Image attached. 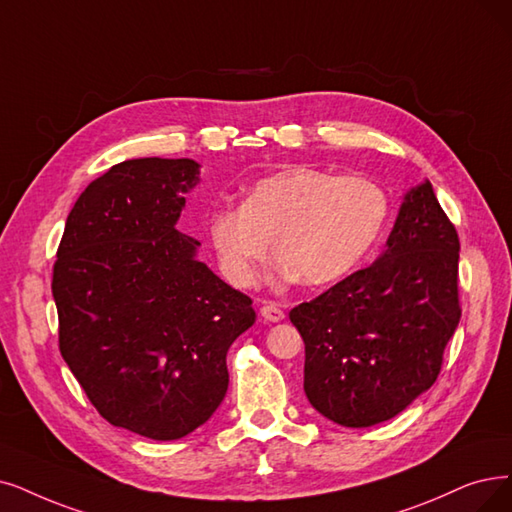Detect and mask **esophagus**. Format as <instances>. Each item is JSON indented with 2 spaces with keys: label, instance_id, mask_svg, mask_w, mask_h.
<instances>
[{
  "label": "esophagus",
  "instance_id": "obj_1",
  "mask_svg": "<svg viewBox=\"0 0 512 512\" xmlns=\"http://www.w3.org/2000/svg\"><path fill=\"white\" fill-rule=\"evenodd\" d=\"M260 315H262V319H264V321H269V323H279V321H283V319H285V313L279 309L277 304H273V302L262 304Z\"/></svg>",
  "mask_w": 512,
  "mask_h": 512
}]
</instances>
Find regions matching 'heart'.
I'll return each mask as SVG.
<instances>
[{
	"instance_id": "b5f03b06",
	"label": "heart",
	"mask_w": 512,
	"mask_h": 512,
	"mask_svg": "<svg viewBox=\"0 0 512 512\" xmlns=\"http://www.w3.org/2000/svg\"><path fill=\"white\" fill-rule=\"evenodd\" d=\"M386 218L388 197L376 182L290 168L256 180L241 206L210 208L206 233L222 275L237 288L258 281L271 237L281 279L327 285L365 258Z\"/></svg>"
}]
</instances>
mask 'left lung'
<instances>
[{"instance_id": "8db88e82", "label": "left lung", "mask_w": 512, "mask_h": 512, "mask_svg": "<svg viewBox=\"0 0 512 512\" xmlns=\"http://www.w3.org/2000/svg\"><path fill=\"white\" fill-rule=\"evenodd\" d=\"M458 258V233L424 178L405 191L374 264L290 311L304 393L321 416L374 426L433 386L460 321Z\"/></svg>"}]
</instances>
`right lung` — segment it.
<instances>
[{
  "label": "right lung",
  "mask_w": 512,
  "mask_h": 512,
  "mask_svg": "<svg viewBox=\"0 0 512 512\" xmlns=\"http://www.w3.org/2000/svg\"><path fill=\"white\" fill-rule=\"evenodd\" d=\"M199 170L193 159L117 163L75 201L54 264L69 370L102 418L155 441L210 420L231 344L256 321L252 300L176 229Z\"/></svg>",
  "instance_id": "add662e5"
}]
</instances>
